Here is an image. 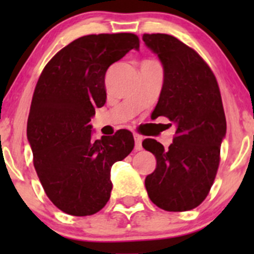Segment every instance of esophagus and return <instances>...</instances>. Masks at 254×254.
Segmentation results:
<instances>
[{"instance_id":"esophagus-1","label":"esophagus","mask_w":254,"mask_h":254,"mask_svg":"<svg viewBox=\"0 0 254 254\" xmlns=\"http://www.w3.org/2000/svg\"><path fill=\"white\" fill-rule=\"evenodd\" d=\"M134 140H135V150L140 151L142 148L141 143H142V136L139 134L134 135Z\"/></svg>"}]
</instances>
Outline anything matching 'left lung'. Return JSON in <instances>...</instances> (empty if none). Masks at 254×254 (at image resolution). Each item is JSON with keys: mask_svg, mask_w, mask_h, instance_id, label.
I'll list each match as a JSON object with an SVG mask.
<instances>
[{"mask_svg": "<svg viewBox=\"0 0 254 254\" xmlns=\"http://www.w3.org/2000/svg\"><path fill=\"white\" fill-rule=\"evenodd\" d=\"M145 45L163 67V84L152 118L167 117L176 135L165 148L142 141L156 157L145 179L148 198L166 211H187L206 198L220 162L226 118L217 81L198 53L168 34H143Z\"/></svg>", "mask_w": 254, "mask_h": 254, "instance_id": "left-lung-1", "label": "left lung"}]
</instances>
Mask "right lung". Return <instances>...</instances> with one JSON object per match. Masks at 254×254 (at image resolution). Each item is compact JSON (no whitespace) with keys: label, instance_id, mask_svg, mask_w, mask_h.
I'll use <instances>...</instances> for the list:
<instances>
[{"label":"right lung","instance_id":"right-lung-1","mask_svg":"<svg viewBox=\"0 0 254 254\" xmlns=\"http://www.w3.org/2000/svg\"><path fill=\"white\" fill-rule=\"evenodd\" d=\"M131 33L84 35L61 49L38 79L27 136L48 198L73 216L93 215L111 198V168L134 148L127 130L92 139L89 124L107 99L104 78L112 64L131 49Z\"/></svg>","mask_w":254,"mask_h":254}]
</instances>
